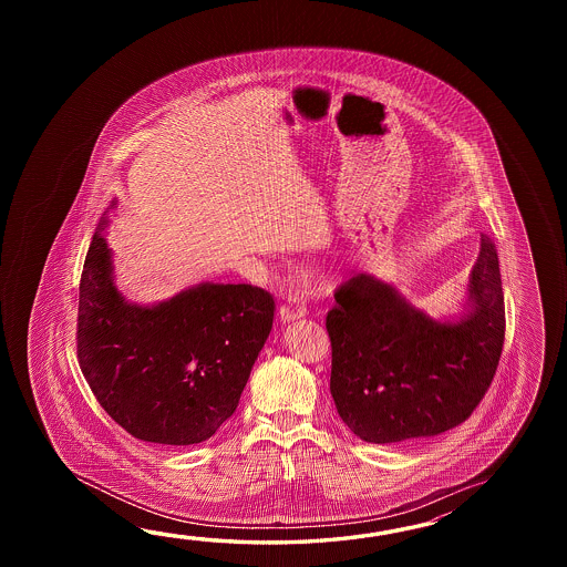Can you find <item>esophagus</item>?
Segmentation results:
<instances>
[{"label":"esophagus","mask_w":567,"mask_h":567,"mask_svg":"<svg viewBox=\"0 0 567 567\" xmlns=\"http://www.w3.org/2000/svg\"><path fill=\"white\" fill-rule=\"evenodd\" d=\"M308 313V306H306V298L300 293H291L288 300L279 306V318L286 320H296V318H303Z\"/></svg>","instance_id":"1"}]
</instances>
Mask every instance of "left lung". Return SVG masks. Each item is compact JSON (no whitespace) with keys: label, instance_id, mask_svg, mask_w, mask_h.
<instances>
[{"label":"left lung","instance_id":"1","mask_svg":"<svg viewBox=\"0 0 567 567\" xmlns=\"http://www.w3.org/2000/svg\"><path fill=\"white\" fill-rule=\"evenodd\" d=\"M471 316L442 324L367 274L342 281L326 313L330 393L350 432L371 444L432 437L466 422L493 383L505 344L494 241L482 233Z\"/></svg>","mask_w":567,"mask_h":567}]
</instances>
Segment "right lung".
<instances>
[{
    "mask_svg": "<svg viewBox=\"0 0 567 567\" xmlns=\"http://www.w3.org/2000/svg\"><path fill=\"white\" fill-rule=\"evenodd\" d=\"M276 301L251 284H203L154 308L111 281L93 235L79 286L76 359L111 420L164 446L205 442L237 410L274 324Z\"/></svg>",
    "mask_w": 567,
    "mask_h": 567,
    "instance_id": "1",
    "label": "right lung"
}]
</instances>
